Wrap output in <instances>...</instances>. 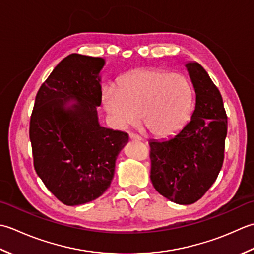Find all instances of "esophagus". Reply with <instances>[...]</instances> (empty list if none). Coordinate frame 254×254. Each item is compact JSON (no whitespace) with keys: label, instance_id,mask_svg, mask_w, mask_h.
<instances>
[{"label":"esophagus","instance_id":"34e87169","mask_svg":"<svg viewBox=\"0 0 254 254\" xmlns=\"http://www.w3.org/2000/svg\"><path fill=\"white\" fill-rule=\"evenodd\" d=\"M129 138H130L131 140H141V137L138 136V134H136V133H133V132L129 133Z\"/></svg>","mask_w":254,"mask_h":254}]
</instances>
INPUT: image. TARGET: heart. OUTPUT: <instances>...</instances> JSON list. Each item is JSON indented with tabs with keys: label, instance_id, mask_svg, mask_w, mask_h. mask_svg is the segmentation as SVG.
<instances>
[{
	"label": "heart",
	"instance_id": "b5f03b06",
	"mask_svg": "<svg viewBox=\"0 0 254 254\" xmlns=\"http://www.w3.org/2000/svg\"><path fill=\"white\" fill-rule=\"evenodd\" d=\"M102 103L112 125L125 128L141 115L142 126L158 137L180 130L193 110L194 90L186 76L159 69L134 70L107 87Z\"/></svg>",
	"mask_w": 254,
	"mask_h": 254
}]
</instances>
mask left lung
Segmentation results:
<instances>
[{
	"label": "left lung",
	"mask_w": 254,
	"mask_h": 254,
	"mask_svg": "<svg viewBox=\"0 0 254 254\" xmlns=\"http://www.w3.org/2000/svg\"><path fill=\"white\" fill-rule=\"evenodd\" d=\"M186 68L196 93L192 118L174 137L149 142L153 188L181 205L203 197L218 177L228 128L218 87L197 62Z\"/></svg>",
	"instance_id": "1"
}]
</instances>
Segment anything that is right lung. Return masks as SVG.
<instances>
[{
	"mask_svg": "<svg viewBox=\"0 0 254 254\" xmlns=\"http://www.w3.org/2000/svg\"><path fill=\"white\" fill-rule=\"evenodd\" d=\"M104 59L71 54L37 92L29 121L34 168L61 203L75 206L110 188L118 153L128 133L100 126L101 69ZM70 99L77 103L64 107Z\"/></svg>",
	"mask_w": 254,
	"mask_h": 254,
	"instance_id": "1",
	"label": "right lung"
}]
</instances>
